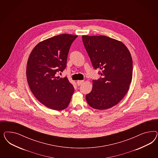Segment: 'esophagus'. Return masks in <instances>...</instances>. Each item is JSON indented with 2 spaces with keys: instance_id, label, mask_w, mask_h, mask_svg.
Returning a JSON list of instances; mask_svg holds the SVG:
<instances>
[{
  "instance_id": "1",
  "label": "esophagus",
  "mask_w": 158,
  "mask_h": 158,
  "mask_svg": "<svg viewBox=\"0 0 158 158\" xmlns=\"http://www.w3.org/2000/svg\"><path fill=\"white\" fill-rule=\"evenodd\" d=\"M83 81H77V85H78V86H81V84L83 83Z\"/></svg>"
}]
</instances>
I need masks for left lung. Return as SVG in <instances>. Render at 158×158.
I'll return each mask as SVG.
<instances>
[{
	"instance_id": "1",
	"label": "left lung",
	"mask_w": 158,
	"mask_h": 158,
	"mask_svg": "<svg viewBox=\"0 0 158 158\" xmlns=\"http://www.w3.org/2000/svg\"><path fill=\"white\" fill-rule=\"evenodd\" d=\"M86 52L95 69L102 76L93 81V88L86 94L88 104L103 110L118 104L129 89L133 76V61L123 43L106 36L83 35Z\"/></svg>"
}]
</instances>
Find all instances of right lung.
Instances as JSON below:
<instances>
[{
  "label": "right lung",
  "mask_w": 158,
  "mask_h": 158,
  "mask_svg": "<svg viewBox=\"0 0 158 158\" xmlns=\"http://www.w3.org/2000/svg\"><path fill=\"white\" fill-rule=\"evenodd\" d=\"M77 35L61 34L39 43L29 56L27 78L34 96L54 110L65 109L74 88L67 77H58L67 66V57Z\"/></svg>",
  "instance_id": "obj_1"
}]
</instances>
